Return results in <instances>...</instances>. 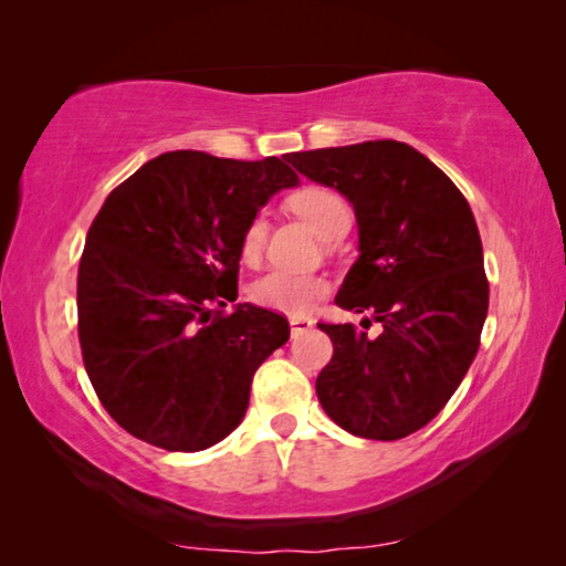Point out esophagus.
I'll return each instance as SVG.
<instances>
[{
  "label": "esophagus",
  "mask_w": 566,
  "mask_h": 566,
  "mask_svg": "<svg viewBox=\"0 0 566 566\" xmlns=\"http://www.w3.org/2000/svg\"><path fill=\"white\" fill-rule=\"evenodd\" d=\"M312 319L310 317H297V315H292L290 317V331H292V337H300L302 333H307V331H312Z\"/></svg>",
  "instance_id": "esophagus-1"
}]
</instances>
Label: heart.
I'll return each instance as SVG.
<instances>
[{
    "label": "heart",
    "mask_w": 566,
    "mask_h": 566,
    "mask_svg": "<svg viewBox=\"0 0 566 566\" xmlns=\"http://www.w3.org/2000/svg\"><path fill=\"white\" fill-rule=\"evenodd\" d=\"M290 208L305 221L319 239L333 241L348 231L353 221L350 206L337 192L327 188H300L290 196ZM269 223L264 216H254L247 226L241 239V256L247 261H256L266 243ZM325 294V282L312 274L286 272V269H272L251 284V300L259 305L280 310V312H305L312 302Z\"/></svg>",
    "instance_id": "1"
}]
</instances>
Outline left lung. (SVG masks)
Here are the masks:
<instances>
[{
  "label": "left lung",
  "mask_w": 566,
  "mask_h": 566,
  "mask_svg": "<svg viewBox=\"0 0 566 566\" xmlns=\"http://www.w3.org/2000/svg\"><path fill=\"white\" fill-rule=\"evenodd\" d=\"M286 163L350 200L358 259L335 305L381 323L378 337L319 325L333 358L317 399L345 432L401 440L440 415L478 353L488 280L475 216L450 177L403 142L292 151Z\"/></svg>",
  "instance_id": "left-lung-1"
}]
</instances>
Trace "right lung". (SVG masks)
Listing matches in <instances>:
<instances>
[{"label":"right lung","mask_w":566,"mask_h":566,"mask_svg":"<svg viewBox=\"0 0 566 566\" xmlns=\"http://www.w3.org/2000/svg\"><path fill=\"white\" fill-rule=\"evenodd\" d=\"M297 182L286 155L177 149L101 206L78 266V337L101 403L137 440L200 452L241 424L251 378L290 340V323L251 302L214 312L239 297L251 218Z\"/></svg>","instance_id":"1"}]
</instances>
